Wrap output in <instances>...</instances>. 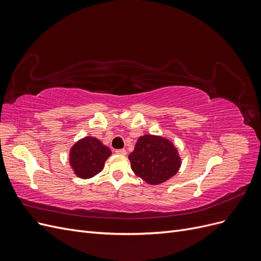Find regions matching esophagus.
<instances>
[{
    "label": "esophagus",
    "mask_w": 261,
    "mask_h": 261,
    "mask_svg": "<svg viewBox=\"0 0 261 261\" xmlns=\"http://www.w3.org/2000/svg\"><path fill=\"white\" fill-rule=\"evenodd\" d=\"M115 153L121 154V155H125L126 153H127V151H126L125 149H116V150H115Z\"/></svg>",
    "instance_id": "1"
}]
</instances>
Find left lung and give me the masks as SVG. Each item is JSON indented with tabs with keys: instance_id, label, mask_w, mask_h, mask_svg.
<instances>
[{
	"instance_id": "8db88e82",
	"label": "left lung",
	"mask_w": 261,
	"mask_h": 261,
	"mask_svg": "<svg viewBox=\"0 0 261 261\" xmlns=\"http://www.w3.org/2000/svg\"><path fill=\"white\" fill-rule=\"evenodd\" d=\"M128 159L134 173L153 185L175 175L180 167L174 145L168 139L152 135L139 137Z\"/></svg>"
}]
</instances>
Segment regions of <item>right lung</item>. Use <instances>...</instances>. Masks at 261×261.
Returning a JSON list of instances; mask_svg holds the SVG:
<instances>
[{"instance_id": "right-lung-1", "label": "right lung", "mask_w": 261, "mask_h": 261, "mask_svg": "<svg viewBox=\"0 0 261 261\" xmlns=\"http://www.w3.org/2000/svg\"><path fill=\"white\" fill-rule=\"evenodd\" d=\"M111 150L93 137H85L70 150V165L82 178L92 177L103 169Z\"/></svg>"}]
</instances>
